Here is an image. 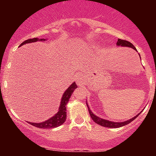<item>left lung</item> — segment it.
<instances>
[{"label": "left lung", "instance_id": "obj_1", "mask_svg": "<svg viewBox=\"0 0 156 156\" xmlns=\"http://www.w3.org/2000/svg\"><path fill=\"white\" fill-rule=\"evenodd\" d=\"M117 44L118 46H122V47H128V48H132V49L135 50V51H136V48L134 47V45L132 43H130V42H128V41H126V40H124V39H118L117 40ZM87 107H88V109H89V114H90L91 117H92V119H93V121L94 122L97 123V124L101 125V126H103V127H107V128H119V127H122V126H124V125H126L128 124H129L130 122H131L132 121L134 120V119L136 118L139 115V114H141L140 113H139V114H137L136 116H135V117L131 118V119H128V120H126L125 122H112V121H109L108 119H102V118H100L98 117V116L94 115V114L92 112V111L89 109V107L88 104H87Z\"/></svg>", "mask_w": 156, "mask_h": 156}]
</instances>
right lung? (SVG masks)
Returning <instances> with one entry per match:
<instances>
[{"label": "right lung", "instance_id": "add662e5", "mask_svg": "<svg viewBox=\"0 0 156 156\" xmlns=\"http://www.w3.org/2000/svg\"><path fill=\"white\" fill-rule=\"evenodd\" d=\"M46 39L38 38L27 39V40L24 41L23 43L20 44V47L27 43H31V42H37V41H42V42H44V41ZM77 87H78L76 86V83H75V82H73V83L69 86V88H67V90L64 92L63 96H62V101H61L60 106L59 108H58V112H57L53 117H51L49 119H48V120L42 122L41 123L30 122L28 123L39 128H54L62 125L64 122L66 121V119H67V112H66V111H67V108H66V105H67V103L69 102V99L70 98L71 95H72L73 91H74Z\"/></svg>", "mask_w": 156, "mask_h": 156}]
</instances>
